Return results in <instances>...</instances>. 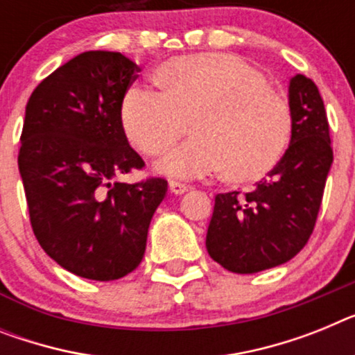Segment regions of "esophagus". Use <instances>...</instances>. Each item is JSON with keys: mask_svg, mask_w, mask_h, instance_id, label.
<instances>
[{"mask_svg": "<svg viewBox=\"0 0 355 355\" xmlns=\"http://www.w3.org/2000/svg\"><path fill=\"white\" fill-rule=\"evenodd\" d=\"M168 190H171L172 193H175V196H180V193L187 192L189 187L184 183H181V181H171V183H168Z\"/></svg>", "mask_w": 355, "mask_h": 355, "instance_id": "obj_1", "label": "esophagus"}]
</instances>
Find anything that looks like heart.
<instances>
[{
    "instance_id": "obj_1",
    "label": "heart",
    "mask_w": 355,
    "mask_h": 355,
    "mask_svg": "<svg viewBox=\"0 0 355 355\" xmlns=\"http://www.w3.org/2000/svg\"><path fill=\"white\" fill-rule=\"evenodd\" d=\"M162 93L131 87L120 104L129 144L147 157L193 138L159 163L174 178L223 171L228 183L259 181L278 165L293 135L286 100L253 66L228 53H196L163 62L154 73Z\"/></svg>"
}]
</instances>
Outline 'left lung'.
<instances>
[{
  "label": "left lung",
  "instance_id": "obj_1",
  "mask_svg": "<svg viewBox=\"0 0 355 355\" xmlns=\"http://www.w3.org/2000/svg\"><path fill=\"white\" fill-rule=\"evenodd\" d=\"M293 135L286 154L251 192L215 196L208 255L239 275L280 266L307 244L316 226L332 165L329 120L316 84L296 75L289 84Z\"/></svg>",
  "mask_w": 355,
  "mask_h": 355
}]
</instances>
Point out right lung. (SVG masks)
Here are the masks:
<instances>
[{"instance_id":"right-lung-1","label":"right lung","mask_w":355,"mask_h":355,"mask_svg":"<svg viewBox=\"0 0 355 355\" xmlns=\"http://www.w3.org/2000/svg\"><path fill=\"white\" fill-rule=\"evenodd\" d=\"M140 68L118 51H84L30 96L17 156L33 235L77 277L118 280L144 259L163 178L120 183L145 162L120 123Z\"/></svg>"}]
</instances>
